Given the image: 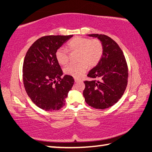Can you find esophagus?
Returning <instances> with one entry per match:
<instances>
[{
  "label": "esophagus",
  "mask_w": 152,
  "mask_h": 152,
  "mask_svg": "<svg viewBox=\"0 0 152 152\" xmlns=\"http://www.w3.org/2000/svg\"><path fill=\"white\" fill-rule=\"evenodd\" d=\"M74 81H75V82H79V81H82V80L79 79V78H74Z\"/></svg>",
  "instance_id": "obj_1"
}]
</instances>
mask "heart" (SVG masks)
Instances as JSON below:
<instances>
[{"instance_id": "b5f03b06", "label": "heart", "mask_w": 152, "mask_h": 152, "mask_svg": "<svg viewBox=\"0 0 152 152\" xmlns=\"http://www.w3.org/2000/svg\"><path fill=\"white\" fill-rule=\"evenodd\" d=\"M67 49L70 51H78L76 64H70L64 68V72L74 77H80L85 72L88 65L94 67L99 62L103 53V45L98 39H91L83 37H75L67 43ZM59 64L65 65L69 61L68 51L60 48L56 52Z\"/></svg>"}]
</instances>
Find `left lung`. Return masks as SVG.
Instances as JSON below:
<instances>
[{
	"label": "left lung",
	"mask_w": 152,
	"mask_h": 152,
	"mask_svg": "<svg viewBox=\"0 0 152 152\" xmlns=\"http://www.w3.org/2000/svg\"><path fill=\"white\" fill-rule=\"evenodd\" d=\"M97 37L103 45V53L97 65L87 76L91 80L84 82L83 96L89 106L97 109L112 107L122 97L127 85L128 68L123 52L119 45L102 34H90Z\"/></svg>",
	"instance_id": "obj_1"
}]
</instances>
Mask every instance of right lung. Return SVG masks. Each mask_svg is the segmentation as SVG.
I'll list each match as a JSON object with an SVG mask.
<instances>
[{"label":"right lung","instance_id":"1","mask_svg":"<svg viewBox=\"0 0 152 152\" xmlns=\"http://www.w3.org/2000/svg\"><path fill=\"white\" fill-rule=\"evenodd\" d=\"M73 35H48L33 43L25 55L23 80L28 96L35 105L48 111L58 110L66 103L72 88V76H62L56 52Z\"/></svg>","mask_w":152,"mask_h":152}]
</instances>
